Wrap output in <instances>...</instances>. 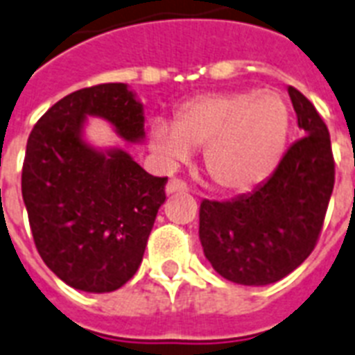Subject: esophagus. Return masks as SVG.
Masks as SVG:
<instances>
[{
	"mask_svg": "<svg viewBox=\"0 0 355 355\" xmlns=\"http://www.w3.org/2000/svg\"><path fill=\"white\" fill-rule=\"evenodd\" d=\"M189 187H187V184L184 182V180H180V178H171L168 182V186H166V193L168 195H173V193H184L187 191Z\"/></svg>",
	"mask_w": 355,
	"mask_h": 355,
	"instance_id": "34e87169",
	"label": "esophagus"
}]
</instances>
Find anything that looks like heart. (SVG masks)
<instances>
[{"instance_id":"b5f03b06","label":"heart","mask_w":355,"mask_h":355,"mask_svg":"<svg viewBox=\"0 0 355 355\" xmlns=\"http://www.w3.org/2000/svg\"><path fill=\"white\" fill-rule=\"evenodd\" d=\"M290 111L279 93L202 94L186 102L175 122L151 129L155 151L168 162L206 148L204 164L215 186L246 191L275 169L286 148Z\"/></svg>"}]
</instances>
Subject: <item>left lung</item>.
<instances>
[{"mask_svg":"<svg viewBox=\"0 0 355 355\" xmlns=\"http://www.w3.org/2000/svg\"><path fill=\"white\" fill-rule=\"evenodd\" d=\"M288 93L304 137L252 193L200 202L206 259L237 284H272L301 266L318 244L332 195L336 164L327 123L297 89Z\"/></svg>","mask_w":355,"mask_h":355,"instance_id":"8db88e82","label":"left lung"}]
</instances>
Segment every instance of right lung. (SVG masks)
I'll use <instances>...</instances> for the list:
<instances>
[{"mask_svg":"<svg viewBox=\"0 0 355 355\" xmlns=\"http://www.w3.org/2000/svg\"><path fill=\"white\" fill-rule=\"evenodd\" d=\"M87 114L109 120L128 142L146 135L142 105L125 83L74 91L28 135L21 193L43 262L69 286L103 293L137 273L168 177L149 175L122 149L89 148Z\"/></svg>","mask_w":355,"mask_h":355,"instance_id":"add662e5","label":"right lung"}]
</instances>
